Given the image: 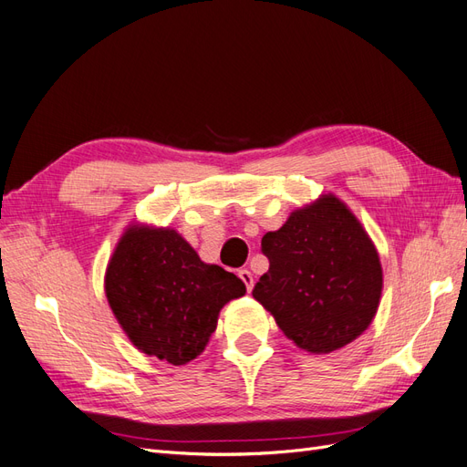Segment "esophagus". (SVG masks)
<instances>
[{
    "label": "esophagus",
    "instance_id": "obj_1",
    "mask_svg": "<svg viewBox=\"0 0 467 467\" xmlns=\"http://www.w3.org/2000/svg\"><path fill=\"white\" fill-rule=\"evenodd\" d=\"M237 275H239V278L244 280L247 292H251V288H253V275H251V271H247V268H242V271H239Z\"/></svg>",
    "mask_w": 467,
    "mask_h": 467
}]
</instances>
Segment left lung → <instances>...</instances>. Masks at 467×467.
Returning <instances> with one entry per match:
<instances>
[{
    "label": "left lung",
    "instance_id": "1",
    "mask_svg": "<svg viewBox=\"0 0 467 467\" xmlns=\"http://www.w3.org/2000/svg\"><path fill=\"white\" fill-rule=\"evenodd\" d=\"M268 271L253 298L307 352L327 355L355 341L376 316L381 294L378 251L333 194L296 210L261 242Z\"/></svg>",
    "mask_w": 467,
    "mask_h": 467
}]
</instances>
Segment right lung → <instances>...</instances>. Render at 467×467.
<instances>
[{
	"label": "right lung",
	"mask_w": 467,
	"mask_h": 467,
	"mask_svg": "<svg viewBox=\"0 0 467 467\" xmlns=\"http://www.w3.org/2000/svg\"><path fill=\"white\" fill-rule=\"evenodd\" d=\"M105 292L134 347L181 366L204 350L220 309L242 298L245 285L202 263L175 230L132 225L112 253Z\"/></svg>",
	"instance_id": "obj_1"
}]
</instances>
